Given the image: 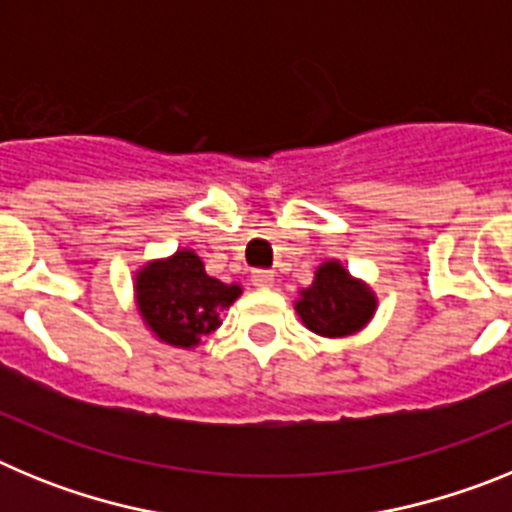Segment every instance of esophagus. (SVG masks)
Wrapping results in <instances>:
<instances>
[{"label": "esophagus", "instance_id": "34e87169", "mask_svg": "<svg viewBox=\"0 0 512 512\" xmlns=\"http://www.w3.org/2000/svg\"><path fill=\"white\" fill-rule=\"evenodd\" d=\"M251 282H253V287H259V289L274 287V271L256 269V271H253V274H251Z\"/></svg>", "mask_w": 512, "mask_h": 512}]
</instances>
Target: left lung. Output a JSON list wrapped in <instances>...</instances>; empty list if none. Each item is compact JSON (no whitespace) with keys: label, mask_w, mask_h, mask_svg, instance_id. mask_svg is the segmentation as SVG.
Returning <instances> with one entry per match:
<instances>
[{"label":"left lung","mask_w":512,"mask_h":512,"mask_svg":"<svg viewBox=\"0 0 512 512\" xmlns=\"http://www.w3.org/2000/svg\"><path fill=\"white\" fill-rule=\"evenodd\" d=\"M295 310L302 325L325 338H346L366 328L377 312V295L346 266L328 259L318 266L310 287L300 289Z\"/></svg>","instance_id":"left-lung-1"}]
</instances>
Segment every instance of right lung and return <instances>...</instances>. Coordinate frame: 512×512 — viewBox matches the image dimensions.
Wrapping results in <instances>:
<instances>
[{"label":"right lung","mask_w":512,"mask_h":512,"mask_svg":"<svg viewBox=\"0 0 512 512\" xmlns=\"http://www.w3.org/2000/svg\"><path fill=\"white\" fill-rule=\"evenodd\" d=\"M135 307L153 336L174 348L200 346L220 328V312L241 297V284L210 277L192 248L153 259L135 271Z\"/></svg>","instance_id":"1"}]
</instances>
